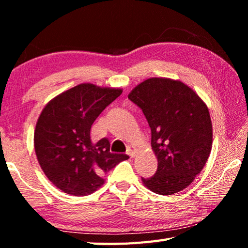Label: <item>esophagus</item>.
Instances as JSON below:
<instances>
[{"instance_id": "34e87169", "label": "esophagus", "mask_w": 248, "mask_h": 248, "mask_svg": "<svg viewBox=\"0 0 248 248\" xmlns=\"http://www.w3.org/2000/svg\"><path fill=\"white\" fill-rule=\"evenodd\" d=\"M136 148H134L133 145H129L128 149H127V154L129 155L130 157H134V155H136Z\"/></svg>"}]
</instances>
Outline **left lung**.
Listing matches in <instances>:
<instances>
[{"label": "left lung", "instance_id": "left-lung-1", "mask_svg": "<svg viewBox=\"0 0 248 248\" xmlns=\"http://www.w3.org/2000/svg\"><path fill=\"white\" fill-rule=\"evenodd\" d=\"M128 98L143 111L157 157L156 173L142 183L158 195L187 188L211 152L212 123L207 105L182 81L166 78L145 79Z\"/></svg>", "mask_w": 248, "mask_h": 248}]
</instances>
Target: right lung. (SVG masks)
Masks as SVG:
<instances>
[{
    "mask_svg": "<svg viewBox=\"0 0 248 248\" xmlns=\"http://www.w3.org/2000/svg\"><path fill=\"white\" fill-rule=\"evenodd\" d=\"M121 93V89L83 83L56 96L41 111L33 133L37 159L50 182L65 194H93L103 186L105 174L129 158L110 153L106 138L91 140L92 124Z\"/></svg>",
    "mask_w": 248,
    "mask_h": 248,
    "instance_id": "right-lung-1",
    "label": "right lung"
}]
</instances>
